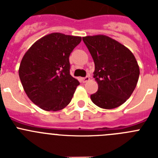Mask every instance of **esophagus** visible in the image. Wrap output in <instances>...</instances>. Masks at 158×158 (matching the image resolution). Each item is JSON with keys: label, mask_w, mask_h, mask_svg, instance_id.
<instances>
[{"label": "esophagus", "mask_w": 158, "mask_h": 158, "mask_svg": "<svg viewBox=\"0 0 158 158\" xmlns=\"http://www.w3.org/2000/svg\"><path fill=\"white\" fill-rule=\"evenodd\" d=\"M89 79H90V77H89V76H86V77H85L81 78L82 81H83L84 83H85V82L89 81Z\"/></svg>", "instance_id": "34e87169"}]
</instances>
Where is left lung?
Instances as JSON below:
<instances>
[{"mask_svg": "<svg viewBox=\"0 0 158 158\" xmlns=\"http://www.w3.org/2000/svg\"><path fill=\"white\" fill-rule=\"evenodd\" d=\"M95 64L93 77L98 83L92 101L104 109L122 105L139 81V67L129 49L105 35L82 38Z\"/></svg>", "mask_w": 158, "mask_h": 158, "instance_id": "1", "label": "left lung"}]
</instances>
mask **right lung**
<instances>
[{
    "instance_id": "add662e5",
    "label": "right lung",
    "mask_w": 158,
    "mask_h": 158,
    "mask_svg": "<svg viewBox=\"0 0 158 158\" xmlns=\"http://www.w3.org/2000/svg\"><path fill=\"white\" fill-rule=\"evenodd\" d=\"M81 41L79 36L52 33L29 48L19 76L28 98L45 111L62 110L70 103L80 83L70 75L69 55Z\"/></svg>"
}]
</instances>
